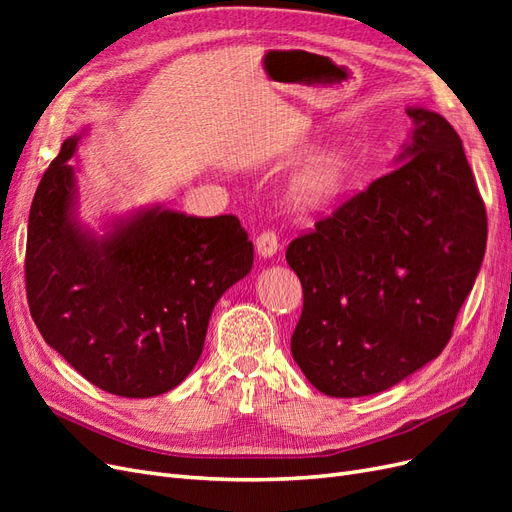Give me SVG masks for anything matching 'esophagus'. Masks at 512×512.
<instances>
[{
    "label": "esophagus",
    "instance_id": "esophagus-1",
    "mask_svg": "<svg viewBox=\"0 0 512 512\" xmlns=\"http://www.w3.org/2000/svg\"><path fill=\"white\" fill-rule=\"evenodd\" d=\"M256 250L260 256H273L277 252V235L273 230H262L256 237Z\"/></svg>",
    "mask_w": 512,
    "mask_h": 512
}]
</instances>
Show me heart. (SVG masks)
Returning <instances> with one entry per match:
<instances>
[{
  "instance_id": "obj_1",
  "label": "heart",
  "mask_w": 512,
  "mask_h": 512,
  "mask_svg": "<svg viewBox=\"0 0 512 512\" xmlns=\"http://www.w3.org/2000/svg\"><path fill=\"white\" fill-rule=\"evenodd\" d=\"M350 162L342 151H327L309 162L294 177L288 198L299 211H316L327 207L344 190Z\"/></svg>"
}]
</instances>
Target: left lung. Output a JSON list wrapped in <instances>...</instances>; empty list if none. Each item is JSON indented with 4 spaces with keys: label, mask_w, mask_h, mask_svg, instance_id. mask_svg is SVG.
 I'll return each mask as SVG.
<instances>
[{
    "label": "left lung",
    "mask_w": 512,
    "mask_h": 512,
    "mask_svg": "<svg viewBox=\"0 0 512 512\" xmlns=\"http://www.w3.org/2000/svg\"><path fill=\"white\" fill-rule=\"evenodd\" d=\"M399 166L350 196L286 260L303 286L292 359L329 397L374 395L444 350L487 247V211L461 138L408 108Z\"/></svg>",
    "instance_id": "obj_1"
}]
</instances>
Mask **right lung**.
Here are the masks:
<instances>
[{
    "label": "right lung",
    "mask_w": 512,
    "mask_h": 512,
    "mask_svg": "<svg viewBox=\"0 0 512 512\" xmlns=\"http://www.w3.org/2000/svg\"><path fill=\"white\" fill-rule=\"evenodd\" d=\"M70 136L46 168L27 224L25 286L44 342L98 389L156 397L185 380L222 294L250 273L254 245L235 215L138 211L106 237L74 218Z\"/></svg>",
    "instance_id": "obj_1"
}]
</instances>
